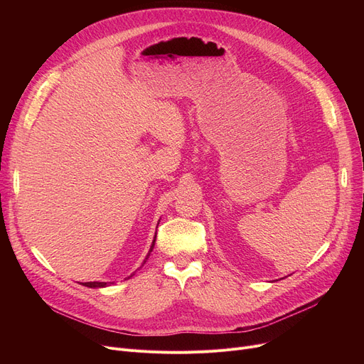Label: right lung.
Listing matches in <instances>:
<instances>
[{
	"mask_svg": "<svg viewBox=\"0 0 364 364\" xmlns=\"http://www.w3.org/2000/svg\"><path fill=\"white\" fill-rule=\"evenodd\" d=\"M155 240H156V236H155V239H153V243H151V246H150V251H149L146 259L143 261V264L147 261V258H149V255H150V252H151V250H153V246H155ZM131 276H132V274H131ZM131 276H129V277H131ZM82 284L87 286V288H105V286H107L106 282H85V283H82Z\"/></svg>",
	"mask_w": 364,
	"mask_h": 364,
	"instance_id": "obj_1",
	"label": "right lung"
}]
</instances>
